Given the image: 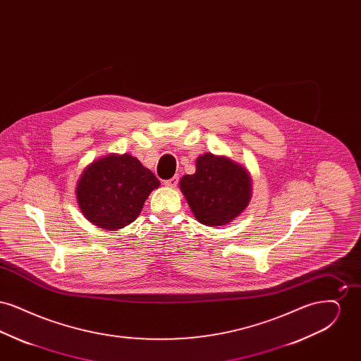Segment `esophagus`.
<instances>
[{"mask_svg":"<svg viewBox=\"0 0 361 361\" xmlns=\"http://www.w3.org/2000/svg\"><path fill=\"white\" fill-rule=\"evenodd\" d=\"M164 184H165L166 187H169V188H174V187H177V184H178V176H174L172 178L166 180Z\"/></svg>","mask_w":361,"mask_h":361,"instance_id":"1","label":"esophagus"}]
</instances>
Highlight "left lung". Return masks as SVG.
<instances>
[{"label": "left lung", "instance_id": "1", "mask_svg": "<svg viewBox=\"0 0 361 361\" xmlns=\"http://www.w3.org/2000/svg\"><path fill=\"white\" fill-rule=\"evenodd\" d=\"M180 189L200 224L222 226L235 219L252 196L249 172L227 157H197L196 172L180 180Z\"/></svg>", "mask_w": 361, "mask_h": 361}]
</instances>
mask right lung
<instances>
[{"label": "right lung", "instance_id": "obj_1", "mask_svg": "<svg viewBox=\"0 0 361 361\" xmlns=\"http://www.w3.org/2000/svg\"><path fill=\"white\" fill-rule=\"evenodd\" d=\"M159 181L135 157L109 154L87 165L75 193L86 219L100 228L133 224Z\"/></svg>", "mask_w": 361, "mask_h": 361}]
</instances>
